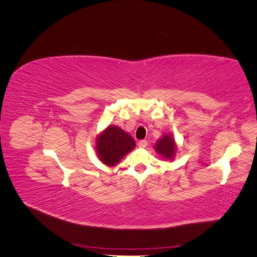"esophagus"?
Wrapping results in <instances>:
<instances>
[{"label":"esophagus","mask_w":257,"mask_h":257,"mask_svg":"<svg viewBox=\"0 0 257 257\" xmlns=\"http://www.w3.org/2000/svg\"><path fill=\"white\" fill-rule=\"evenodd\" d=\"M147 145H148L147 141H141V142L138 143V146H139V148H146V147H147Z\"/></svg>","instance_id":"obj_1"}]
</instances>
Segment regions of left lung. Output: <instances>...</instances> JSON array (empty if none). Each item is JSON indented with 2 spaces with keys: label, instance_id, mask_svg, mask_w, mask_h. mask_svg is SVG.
I'll list each match as a JSON object with an SVG mask.
<instances>
[{
  "label": "left lung",
  "instance_id": "left-lung-1",
  "mask_svg": "<svg viewBox=\"0 0 257 257\" xmlns=\"http://www.w3.org/2000/svg\"><path fill=\"white\" fill-rule=\"evenodd\" d=\"M176 143L172 135L166 134L159 139L157 145H155V151H157L162 158L166 160H173L176 153Z\"/></svg>",
  "mask_w": 257,
  "mask_h": 257
}]
</instances>
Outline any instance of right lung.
<instances>
[{
    "label": "right lung",
    "instance_id": "add662e5",
    "mask_svg": "<svg viewBox=\"0 0 257 257\" xmlns=\"http://www.w3.org/2000/svg\"><path fill=\"white\" fill-rule=\"evenodd\" d=\"M135 148V141L122 128L110 125L96 138V152L107 166H114Z\"/></svg>",
    "mask_w": 257,
    "mask_h": 257
}]
</instances>
